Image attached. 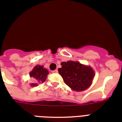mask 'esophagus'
Masks as SVG:
<instances>
[{
  "mask_svg": "<svg viewBox=\"0 0 122 122\" xmlns=\"http://www.w3.org/2000/svg\"><path fill=\"white\" fill-rule=\"evenodd\" d=\"M52 73H58V70H55L52 71Z\"/></svg>",
  "mask_w": 122,
  "mask_h": 122,
  "instance_id": "esophagus-1",
  "label": "esophagus"
}]
</instances>
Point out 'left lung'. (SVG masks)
Listing matches in <instances>:
<instances>
[{
    "label": "left lung",
    "mask_w": 122,
    "mask_h": 122,
    "mask_svg": "<svg viewBox=\"0 0 122 122\" xmlns=\"http://www.w3.org/2000/svg\"><path fill=\"white\" fill-rule=\"evenodd\" d=\"M59 74L63 81L75 91H83L90 87L95 75L93 69L79 62L68 61L61 63Z\"/></svg>",
    "instance_id": "obj_1"
}]
</instances>
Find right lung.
Listing matches in <instances>:
<instances>
[{"label": "right lung", "mask_w": 122, "mask_h": 122, "mask_svg": "<svg viewBox=\"0 0 122 122\" xmlns=\"http://www.w3.org/2000/svg\"><path fill=\"white\" fill-rule=\"evenodd\" d=\"M49 74L46 69L43 68L41 65H36L30 73V76L35 79V82L31 84L32 86H36L39 84L43 83L46 81L47 76Z\"/></svg>", "instance_id": "add662e5"}]
</instances>
